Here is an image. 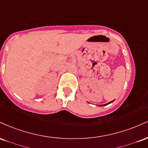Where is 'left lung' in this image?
Wrapping results in <instances>:
<instances>
[{
	"mask_svg": "<svg viewBox=\"0 0 148 148\" xmlns=\"http://www.w3.org/2000/svg\"><path fill=\"white\" fill-rule=\"evenodd\" d=\"M114 101V100H113V101H110V102H108V103H106V104H103V105H99V106H106V105H108V104H109V103H112L113 102V101Z\"/></svg>",
	"mask_w": 148,
	"mask_h": 148,
	"instance_id": "left-lung-1",
	"label": "left lung"
}]
</instances>
